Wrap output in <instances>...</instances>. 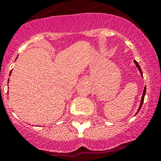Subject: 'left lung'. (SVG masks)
<instances>
[{"label":"left lung","mask_w":161,"mask_h":161,"mask_svg":"<svg viewBox=\"0 0 161 161\" xmlns=\"http://www.w3.org/2000/svg\"><path fill=\"white\" fill-rule=\"evenodd\" d=\"M134 63H135L136 66L137 67L138 70H139L140 73H141V77H143V73H142V70H141V67H140V65L138 64V63H137V62L136 61V60H134ZM145 94H146V87H144V90H143V95H142V98H141V104H140L139 109H138V110H137V112H136V114H137L138 112H139V110H141V107H142V104H143V100H144V96H145ZM136 114H135V115H136Z\"/></svg>","instance_id":"1"}]
</instances>
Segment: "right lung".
I'll list each match as a JSON object with an SVG mask.
<instances>
[{"label":"right lung","instance_id":"add662e5","mask_svg":"<svg viewBox=\"0 0 161 161\" xmlns=\"http://www.w3.org/2000/svg\"><path fill=\"white\" fill-rule=\"evenodd\" d=\"M11 73H10V75H11ZM8 80H9V79H8Z\"/></svg>","mask_w":161,"mask_h":161}]
</instances>
